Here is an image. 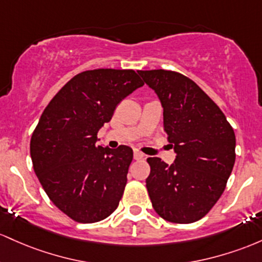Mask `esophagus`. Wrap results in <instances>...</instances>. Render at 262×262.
<instances>
[{"instance_id": "1", "label": "esophagus", "mask_w": 262, "mask_h": 262, "mask_svg": "<svg viewBox=\"0 0 262 262\" xmlns=\"http://www.w3.org/2000/svg\"><path fill=\"white\" fill-rule=\"evenodd\" d=\"M134 157H135V160L139 161V160H142V158L145 157V155H143L142 152H140L139 149H135V151H134Z\"/></svg>"}]
</instances>
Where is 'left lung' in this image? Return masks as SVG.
Masks as SVG:
<instances>
[{"label":"left lung","instance_id":"obj_1","mask_svg":"<svg viewBox=\"0 0 262 262\" xmlns=\"http://www.w3.org/2000/svg\"><path fill=\"white\" fill-rule=\"evenodd\" d=\"M163 107L176 160L147 158L146 187L156 213L170 223L202 219L224 192L235 163V134L218 105L194 81L170 70H139Z\"/></svg>","mask_w":262,"mask_h":262}]
</instances>
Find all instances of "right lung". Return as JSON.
<instances>
[{
	"label": "right lung",
	"mask_w": 262,
	"mask_h": 262,
	"mask_svg": "<svg viewBox=\"0 0 262 262\" xmlns=\"http://www.w3.org/2000/svg\"><path fill=\"white\" fill-rule=\"evenodd\" d=\"M142 85L135 70H86L44 108L31 139L33 169L55 207L75 222H100L119 205L134 152L98 146V132Z\"/></svg>",
	"instance_id": "obj_1"
}]
</instances>
